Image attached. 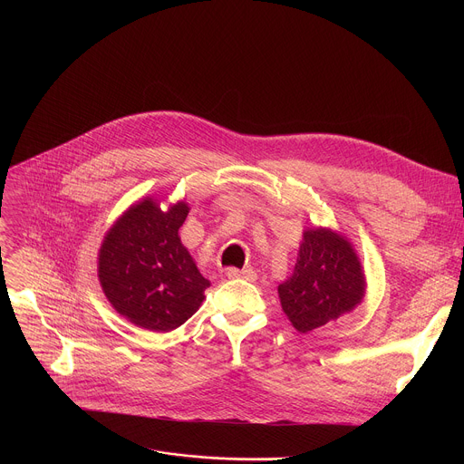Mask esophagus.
Returning a JSON list of instances; mask_svg holds the SVG:
<instances>
[{"label":"esophagus","mask_w":464,"mask_h":464,"mask_svg":"<svg viewBox=\"0 0 464 464\" xmlns=\"http://www.w3.org/2000/svg\"><path fill=\"white\" fill-rule=\"evenodd\" d=\"M226 276L229 279H246V281H251V283L256 279V274L249 268H242V270L240 268H227Z\"/></svg>","instance_id":"esophagus-1"}]
</instances>
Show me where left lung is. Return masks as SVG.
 <instances>
[{"label": "left lung", "mask_w": 464, "mask_h": 464, "mask_svg": "<svg viewBox=\"0 0 464 464\" xmlns=\"http://www.w3.org/2000/svg\"><path fill=\"white\" fill-rule=\"evenodd\" d=\"M362 264L342 235L306 229L292 277L279 285L281 306L299 333L338 319L363 297Z\"/></svg>", "instance_id": "8db88e82"}]
</instances>
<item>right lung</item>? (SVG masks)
Returning a JSON list of instances; mask_svg holds the SVG:
<instances>
[{"mask_svg":"<svg viewBox=\"0 0 464 464\" xmlns=\"http://www.w3.org/2000/svg\"><path fill=\"white\" fill-rule=\"evenodd\" d=\"M187 213L183 202L163 213L147 198L113 224L99 251V279L108 301L154 333L183 324L209 288L178 237Z\"/></svg>","mask_w":464,"mask_h":464,"instance_id":"1","label":"right lung"}]
</instances>
